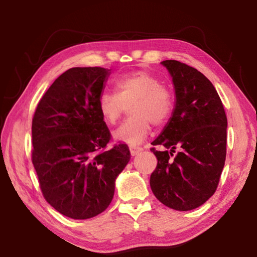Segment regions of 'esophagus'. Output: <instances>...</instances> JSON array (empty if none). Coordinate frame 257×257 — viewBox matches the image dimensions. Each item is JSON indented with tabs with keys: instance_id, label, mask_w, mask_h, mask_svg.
<instances>
[{
	"instance_id": "34e87169",
	"label": "esophagus",
	"mask_w": 257,
	"mask_h": 257,
	"mask_svg": "<svg viewBox=\"0 0 257 257\" xmlns=\"http://www.w3.org/2000/svg\"><path fill=\"white\" fill-rule=\"evenodd\" d=\"M129 150H130V154H132V156L137 155L143 151L142 147H137V146H130Z\"/></svg>"
}]
</instances>
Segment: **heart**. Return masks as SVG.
<instances>
[{
  "mask_svg": "<svg viewBox=\"0 0 257 257\" xmlns=\"http://www.w3.org/2000/svg\"><path fill=\"white\" fill-rule=\"evenodd\" d=\"M115 92H103L97 99V107L103 120L108 124L118 122L127 105L134 118L129 119L113 133L115 141L137 145L149 136L152 123L162 125L173 111V95L161 85L155 76L146 71H136L115 81Z\"/></svg>",
  "mask_w": 257,
  "mask_h": 257,
  "instance_id": "b5f03b06",
  "label": "heart"
}]
</instances>
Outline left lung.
Masks as SVG:
<instances>
[{
    "label": "left lung",
    "mask_w": 257,
    "mask_h": 257,
    "mask_svg": "<svg viewBox=\"0 0 257 257\" xmlns=\"http://www.w3.org/2000/svg\"><path fill=\"white\" fill-rule=\"evenodd\" d=\"M161 64L172 78L176 99L171 118L152 143L165 151L151 149L158 165L150 185L165 206L190 211L203 205L219 184L227 154V115L202 72L176 60ZM176 148L181 152L172 158Z\"/></svg>",
    "instance_id": "8db88e82"
}]
</instances>
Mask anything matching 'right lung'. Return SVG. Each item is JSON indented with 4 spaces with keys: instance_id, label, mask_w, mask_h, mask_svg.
I'll list each match as a JSON object with an SVG mask.
<instances>
[{
    "instance_id": "obj_1",
    "label": "right lung",
    "mask_w": 257,
    "mask_h": 257,
    "mask_svg": "<svg viewBox=\"0 0 257 257\" xmlns=\"http://www.w3.org/2000/svg\"><path fill=\"white\" fill-rule=\"evenodd\" d=\"M110 73L99 67L69 69L47 89L33 118L32 156L42 193L71 219L106 210L130 160L125 144L105 150L111 134L97 99Z\"/></svg>"
}]
</instances>
